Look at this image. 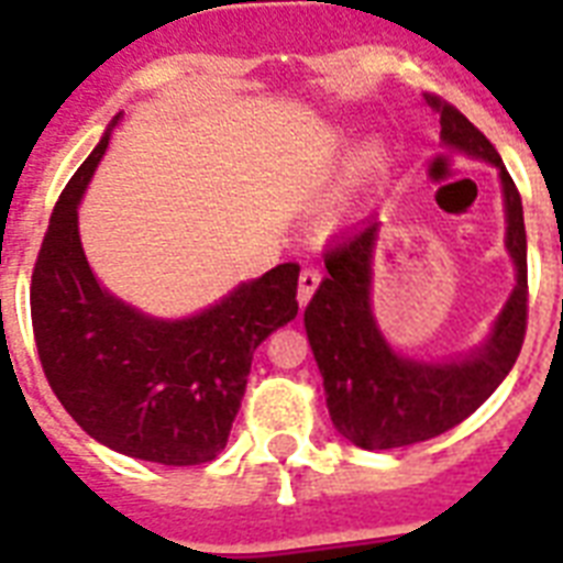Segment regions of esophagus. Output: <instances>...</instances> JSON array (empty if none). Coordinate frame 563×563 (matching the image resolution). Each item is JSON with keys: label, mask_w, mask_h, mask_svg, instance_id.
<instances>
[{"label": "esophagus", "mask_w": 563, "mask_h": 563, "mask_svg": "<svg viewBox=\"0 0 563 563\" xmlns=\"http://www.w3.org/2000/svg\"><path fill=\"white\" fill-rule=\"evenodd\" d=\"M318 283H321V274H318V268H303L300 272V280H298V303L300 307H307L309 300H312V295H316Z\"/></svg>", "instance_id": "esophagus-1"}]
</instances>
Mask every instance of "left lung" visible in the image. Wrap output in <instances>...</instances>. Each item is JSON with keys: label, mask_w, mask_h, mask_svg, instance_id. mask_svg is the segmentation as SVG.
Listing matches in <instances>:
<instances>
[{"label": "left lung", "mask_w": 563, "mask_h": 563, "mask_svg": "<svg viewBox=\"0 0 563 563\" xmlns=\"http://www.w3.org/2000/svg\"><path fill=\"white\" fill-rule=\"evenodd\" d=\"M427 104L441 117V143L497 166L506 198V247L517 286L494 321V330L462 360L420 362L400 356L376 327L371 274L379 221L351 230L324 254L327 277L303 312L309 347L324 376L333 427L362 450L418 444L471 418L515 368L526 335V224L523 201L488 136L438 96Z\"/></svg>", "instance_id": "obj_1"}]
</instances>
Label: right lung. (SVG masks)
<instances>
[{"label":"right lung","instance_id":"right-lung-1","mask_svg":"<svg viewBox=\"0 0 563 563\" xmlns=\"http://www.w3.org/2000/svg\"><path fill=\"white\" fill-rule=\"evenodd\" d=\"M55 203L31 274V324L57 400L99 444L189 467L224 450L254 351L298 316V263L247 280L198 316H143L101 289L78 236V203L110 131Z\"/></svg>","mask_w":563,"mask_h":563}]
</instances>
